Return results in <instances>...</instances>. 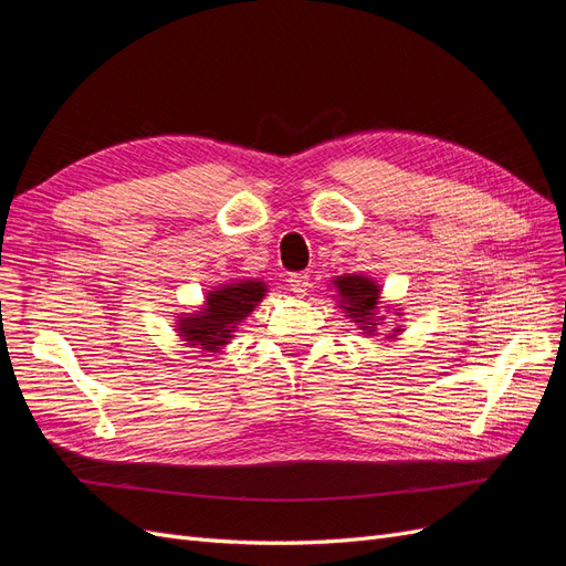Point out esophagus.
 Instances as JSON below:
<instances>
[{
	"instance_id": "obj_1",
	"label": "esophagus",
	"mask_w": 566,
	"mask_h": 566,
	"mask_svg": "<svg viewBox=\"0 0 566 566\" xmlns=\"http://www.w3.org/2000/svg\"><path fill=\"white\" fill-rule=\"evenodd\" d=\"M287 287L293 290L295 295H306L310 293V287H312V276L306 271H300V273H290V279H287Z\"/></svg>"
}]
</instances>
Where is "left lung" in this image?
Here are the masks:
<instances>
[{
    "label": "left lung",
    "instance_id": "obj_1",
    "mask_svg": "<svg viewBox=\"0 0 566 566\" xmlns=\"http://www.w3.org/2000/svg\"><path fill=\"white\" fill-rule=\"evenodd\" d=\"M333 283L337 287L342 310H347L349 318H354V323H358L368 335H373L380 321V316H375L380 287L366 276H356V273H347V276H339Z\"/></svg>",
    "mask_w": 566,
    "mask_h": 566
}]
</instances>
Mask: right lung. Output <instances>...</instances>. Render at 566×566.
<instances>
[{"label":"right lung","mask_w":566,"mask_h":566,"mask_svg":"<svg viewBox=\"0 0 566 566\" xmlns=\"http://www.w3.org/2000/svg\"><path fill=\"white\" fill-rule=\"evenodd\" d=\"M266 285L262 281L227 283L208 295L205 310L193 316H181L179 333L186 345H200L205 352H219L233 337V328L241 323L256 302H262Z\"/></svg>","instance_id":"add662e5"}]
</instances>
